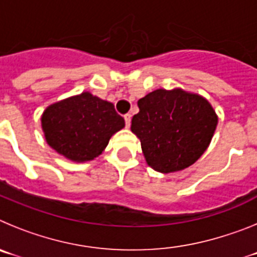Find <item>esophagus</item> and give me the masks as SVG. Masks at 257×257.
<instances>
[{
	"mask_svg": "<svg viewBox=\"0 0 257 257\" xmlns=\"http://www.w3.org/2000/svg\"><path fill=\"white\" fill-rule=\"evenodd\" d=\"M124 122H126V127H130L131 124V114H124Z\"/></svg>",
	"mask_w": 257,
	"mask_h": 257,
	"instance_id": "esophagus-1",
	"label": "esophagus"
}]
</instances>
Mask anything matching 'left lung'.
I'll return each instance as SVG.
<instances>
[{"instance_id":"left-lung-1","label":"left lung","mask_w":257,"mask_h":257,"mask_svg":"<svg viewBox=\"0 0 257 257\" xmlns=\"http://www.w3.org/2000/svg\"><path fill=\"white\" fill-rule=\"evenodd\" d=\"M131 131L142 143L145 161L162 174L181 171L210 145L217 115L207 99L183 88H158L138 101Z\"/></svg>"}]
</instances>
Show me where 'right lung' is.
I'll return each instance as SVG.
<instances>
[{"instance_id": "add662e5", "label": "right lung", "mask_w": 257, "mask_h": 257, "mask_svg": "<svg viewBox=\"0 0 257 257\" xmlns=\"http://www.w3.org/2000/svg\"><path fill=\"white\" fill-rule=\"evenodd\" d=\"M41 126L54 151L73 162H87L103 153L124 119L112 103L86 91L47 106Z\"/></svg>"}]
</instances>
